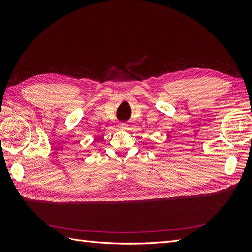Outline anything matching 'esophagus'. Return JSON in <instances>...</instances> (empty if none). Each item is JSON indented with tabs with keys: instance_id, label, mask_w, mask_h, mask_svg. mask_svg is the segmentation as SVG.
<instances>
[{
	"instance_id": "1",
	"label": "esophagus",
	"mask_w": 252,
	"mask_h": 252,
	"mask_svg": "<svg viewBox=\"0 0 252 252\" xmlns=\"http://www.w3.org/2000/svg\"><path fill=\"white\" fill-rule=\"evenodd\" d=\"M119 128L121 129V130H126V129H128V124H126V123H120L119 124Z\"/></svg>"
}]
</instances>
